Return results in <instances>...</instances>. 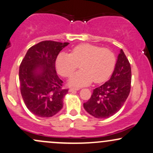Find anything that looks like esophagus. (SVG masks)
Here are the masks:
<instances>
[{
    "instance_id": "esophagus-1",
    "label": "esophagus",
    "mask_w": 153,
    "mask_h": 153,
    "mask_svg": "<svg viewBox=\"0 0 153 153\" xmlns=\"http://www.w3.org/2000/svg\"><path fill=\"white\" fill-rule=\"evenodd\" d=\"M79 89H74V88H70V89H69V91L70 92H72V91H78Z\"/></svg>"
}]
</instances>
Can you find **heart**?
I'll list each match as a JSON object with an SVG mask.
<instances>
[{"label":"heart","instance_id":"obj_1","mask_svg":"<svg viewBox=\"0 0 153 153\" xmlns=\"http://www.w3.org/2000/svg\"><path fill=\"white\" fill-rule=\"evenodd\" d=\"M116 64V56L109 48L81 44L72 48L70 54L60 53L56 68L62 77H70L80 65L81 71L74 74L68 84L74 87L88 86L94 81L102 83L110 77Z\"/></svg>","mask_w":153,"mask_h":153}]
</instances>
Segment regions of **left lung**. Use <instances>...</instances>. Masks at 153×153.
<instances>
[{
  "label": "left lung",
  "mask_w": 153,
  "mask_h": 153,
  "mask_svg": "<svg viewBox=\"0 0 153 153\" xmlns=\"http://www.w3.org/2000/svg\"><path fill=\"white\" fill-rule=\"evenodd\" d=\"M131 84V64L121 49L110 79L93 90L90 99L83 103V108L95 118H108L123 107L129 95Z\"/></svg>",
  "instance_id": "8db88e82"
}]
</instances>
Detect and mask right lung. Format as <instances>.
I'll return each instance as SVG.
<instances>
[{
	"label": "right lung",
	"mask_w": 153,
	"mask_h": 153,
	"mask_svg": "<svg viewBox=\"0 0 153 153\" xmlns=\"http://www.w3.org/2000/svg\"><path fill=\"white\" fill-rule=\"evenodd\" d=\"M68 42L43 41L28 49L19 70L20 91L25 105L39 117L54 116L63 107L68 89L56 71V59Z\"/></svg>",
	"instance_id": "right-lung-1"
}]
</instances>
